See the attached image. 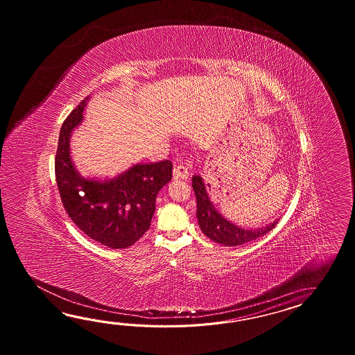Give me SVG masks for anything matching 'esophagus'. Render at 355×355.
Returning <instances> with one entry per match:
<instances>
[{"label": "esophagus", "mask_w": 355, "mask_h": 355, "mask_svg": "<svg viewBox=\"0 0 355 355\" xmlns=\"http://www.w3.org/2000/svg\"><path fill=\"white\" fill-rule=\"evenodd\" d=\"M175 178H180V179H188L189 178V170L188 167L182 164H178L174 168Z\"/></svg>", "instance_id": "34e87169"}]
</instances>
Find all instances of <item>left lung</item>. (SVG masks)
Segmentation results:
<instances>
[{
    "label": "left lung",
    "mask_w": 355,
    "mask_h": 355,
    "mask_svg": "<svg viewBox=\"0 0 355 355\" xmlns=\"http://www.w3.org/2000/svg\"><path fill=\"white\" fill-rule=\"evenodd\" d=\"M191 185L196 196V217L198 223L203 234L214 242L222 243L225 246H237L246 242L254 241L257 237H261L272 230L277 222H272L269 226L259 230H245L237 227L230 220L223 218L218 211H216L211 204L203 179L199 175H194L191 179Z\"/></svg>",
    "instance_id": "1"
}]
</instances>
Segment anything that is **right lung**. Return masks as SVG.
Here are the masks:
<instances>
[{
  "label": "right lung",
  "mask_w": 355,
  "mask_h": 355,
  "mask_svg": "<svg viewBox=\"0 0 355 355\" xmlns=\"http://www.w3.org/2000/svg\"><path fill=\"white\" fill-rule=\"evenodd\" d=\"M87 100V98H86ZM81 101L63 121L54 168L60 199L69 218L83 234L112 249H125L151 226L159 189L173 176V164H138L113 180L85 179L69 156V137L83 121Z\"/></svg>",
  "instance_id": "add662e5"
}]
</instances>
